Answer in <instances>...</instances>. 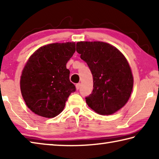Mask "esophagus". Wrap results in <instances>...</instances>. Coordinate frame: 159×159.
<instances>
[{
    "instance_id": "1",
    "label": "esophagus",
    "mask_w": 159,
    "mask_h": 159,
    "mask_svg": "<svg viewBox=\"0 0 159 159\" xmlns=\"http://www.w3.org/2000/svg\"><path fill=\"white\" fill-rule=\"evenodd\" d=\"M80 83H77V84L76 85V89L77 90H79L80 89Z\"/></svg>"
}]
</instances>
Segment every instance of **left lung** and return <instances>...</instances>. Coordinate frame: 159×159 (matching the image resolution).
<instances>
[{"label":"left lung","mask_w":159,"mask_h":159,"mask_svg":"<svg viewBox=\"0 0 159 159\" xmlns=\"http://www.w3.org/2000/svg\"><path fill=\"white\" fill-rule=\"evenodd\" d=\"M76 51L93 77L86 103L100 115H111L127 103L133 87L130 67L123 54L104 42H78Z\"/></svg>","instance_id":"obj_1"}]
</instances>
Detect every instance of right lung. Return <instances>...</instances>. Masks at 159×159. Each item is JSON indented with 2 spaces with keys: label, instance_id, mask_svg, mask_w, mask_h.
<instances>
[{
  "label": "right lung",
  "instance_id": "add662e5",
  "mask_svg": "<svg viewBox=\"0 0 159 159\" xmlns=\"http://www.w3.org/2000/svg\"><path fill=\"white\" fill-rule=\"evenodd\" d=\"M75 51L73 42L52 43L40 48L29 59L21 76L20 88L26 104L36 114L55 117L76 91L66 66Z\"/></svg>",
  "mask_w": 159,
  "mask_h": 159
}]
</instances>
